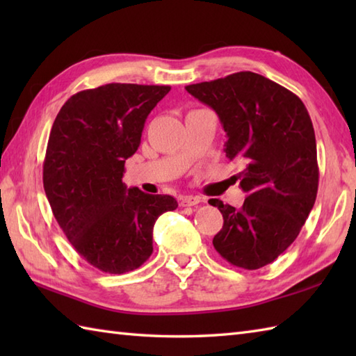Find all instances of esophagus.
<instances>
[{
    "instance_id": "obj_1",
    "label": "esophagus",
    "mask_w": 356,
    "mask_h": 356,
    "mask_svg": "<svg viewBox=\"0 0 356 356\" xmlns=\"http://www.w3.org/2000/svg\"><path fill=\"white\" fill-rule=\"evenodd\" d=\"M202 202L200 197L197 195H184V197H180V207H194V205H199Z\"/></svg>"
}]
</instances>
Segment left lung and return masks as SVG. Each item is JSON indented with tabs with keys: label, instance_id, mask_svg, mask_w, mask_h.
<instances>
[{
	"label": "left lung",
	"instance_id": "obj_1",
	"mask_svg": "<svg viewBox=\"0 0 356 356\" xmlns=\"http://www.w3.org/2000/svg\"><path fill=\"white\" fill-rule=\"evenodd\" d=\"M213 108L228 136L225 153L243 163L241 208L211 199L223 216L213 245L237 268L260 269L297 238L318 191L311 116L297 95L252 72L186 86ZM236 177V176H234Z\"/></svg>",
	"mask_w": 356,
	"mask_h": 356
}]
</instances>
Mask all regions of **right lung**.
Returning <instances> with one entry per match:
<instances>
[{"label": "right lung", "mask_w": 356, "mask_h": 356, "mask_svg": "<svg viewBox=\"0 0 356 356\" xmlns=\"http://www.w3.org/2000/svg\"><path fill=\"white\" fill-rule=\"evenodd\" d=\"M170 90L116 82L84 90L53 122L44 191L72 246L102 272L125 274L145 263L157 217L177 208L171 195L145 194L122 182L145 119Z\"/></svg>", "instance_id": "1"}]
</instances>
